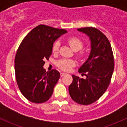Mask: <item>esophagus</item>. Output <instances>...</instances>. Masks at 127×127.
Listing matches in <instances>:
<instances>
[{"label":"esophagus","instance_id":"1","mask_svg":"<svg viewBox=\"0 0 127 127\" xmlns=\"http://www.w3.org/2000/svg\"><path fill=\"white\" fill-rule=\"evenodd\" d=\"M66 73H64V72H61V74H60V75H61V77H63L64 75H66Z\"/></svg>","mask_w":127,"mask_h":127}]
</instances>
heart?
I'll return each mask as SVG.
<instances>
[{"label":"heart","instance_id":"obj_1","mask_svg":"<svg viewBox=\"0 0 127 127\" xmlns=\"http://www.w3.org/2000/svg\"><path fill=\"white\" fill-rule=\"evenodd\" d=\"M67 42L69 44L70 47H71L72 49L74 51H78L81 49L83 47V42L79 38L77 37L72 36L67 38ZM60 43L58 40L56 41L53 45V53H57L60 48ZM83 53H80L79 55V57H82ZM75 63L74 60H61L58 62L57 66L60 67L61 70L64 71H69L71 69L73 66H75Z\"/></svg>","mask_w":127,"mask_h":127}]
</instances>
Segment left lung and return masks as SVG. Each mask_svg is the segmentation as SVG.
I'll return each instance as SVG.
<instances>
[{"label":"left lung","mask_w":127,"mask_h":127,"mask_svg":"<svg viewBox=\"0 0 127 127\" xmlns=\"http://www.w3.org/2000/svg\"><path fill=\"white\" fill-rule=\"evenodd\" d=\"M77 30L90 37L91 51L79 69L86 79L72 75L73 81L69 87V92L77 103L88 105L98 100L108 87L114 67V56L109 41L100 31L92 27Z\"/></svg>","instance_id":"1"}]
</instances>
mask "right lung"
<instances>
[{
	"mask_svg": "<svg viewBox=\"0 0 127 127\" xmlns=\"http://www.w3.org/2000/svg\"><path fill=\"white\" fill-rule=\"evenodd\" d=\"M66 32L65 29L40 24L27 34L19 46L15 59L16 82L30 101L44 103L53 94L60 74L56 69L46 72L43 66L52 55L55 41Z\"/></svg>",
	"mask_w": 127,
	"mask_h": 127,
	"instance_id": "1",
	"label": "right lung"
}]
</instances>
